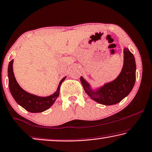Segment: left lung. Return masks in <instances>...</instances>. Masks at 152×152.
Listing matches in <instances>:
<instances>
[{
    "mask_svg": "<svg viewBox=\"0 0 152 152\" xmlns=\"http://www.w3.org/2000/svg\"><path fill=\"white\" fill-rule=\"evenodd\" d=\"M83 88L91 99L103 105H114L127 96L132 90L136 80V62L133 54L124 49V64L122 71L115 80L106 83L96 92L92 91L82 77Z\"/></svg>",
    "mask_w": 152,
    "mask_h": 152,
    "instance_id": "left-lung-1",
    "label": "left lung"
}]
</instances>
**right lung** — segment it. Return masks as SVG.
Instances as JSON below:
<instances>
[{
    "instance_id": "1",
    "label": "right lung",
    "mask_w": 152,
    "mask_h": 152,
    "mask_svg": "<svg viewBox=\"0 0 152 152\" xmlns=\"http://www.w3.org/2000/svg\"><path fill=\"white\" fill-rule=\"evenodd\" d=\"M13 61L14 60H11L9 64L8 77L9 88L15 101L30 113H42L49 108L59 96L60 86L66 77H64L60 81L57 91L53 94L47 96V97H40V96L28 93L21 88L15 79L14 72H13Z\"/></svg>"
}]
</instances>
